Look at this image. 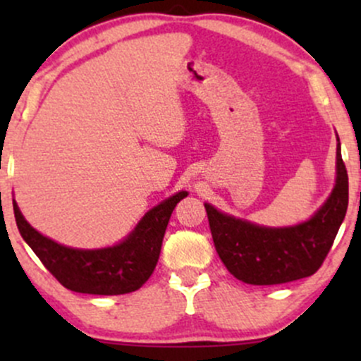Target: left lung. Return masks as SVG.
Wrapping results in <instances>:
<instances>
[{
	"label": "left lung",
	"mask_w": 361,
	"mask_h": 361,
	"mask_svg": "<svg viewBox=\"0 0 361 361\" xmlns=\"http://www.w3.org/2000/svg\"><path fill=\"white\" fill-rule=\"evenodd\" d=\"M348 209V173L336 147V183L309 221L267 227L238 219L205 204L219 258L238 280L279 285L314 275L333 246Z\"/></svg>",
	"instance_id": "obj_1"
}]
</instances>
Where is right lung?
<instances>
[{"instance_id":"right-lung-1","label":"right lung","mask_w":361,"mask_h":361,"mask_svg":"<svg viewBox=\"0 0 361 361\" xmlns=\"http://www.w3.org/2000/svg\"><path fill=\"white\" fill-rule=\"evenodd\" d=\"M186 195L178 192L152 207L123 241L100 250H78L52 241L25 221L15 200L13 212L23 241L59 283L80 293L120 295L135 292L152 275L169 217Z\"/></svg>"}]
</instances>
